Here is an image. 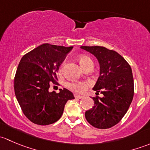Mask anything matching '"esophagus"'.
<instances>
[{
	"mask_svg": "<svg viewBox=\"0 0 150 150\" xmlns=\"http://www.w3.org/2000/svg\"><path fill=\"white\" fill-rule=\"evenodd\" d=\"M75 97L76 98V99H83V98H84V96H82V95H79V94H75Z\"/></svg>",
	"mask_w": 150,
	"mask_h": 150,
	"instance_id": "obj_1",
	"label": "esophagus"
}]
</instances>
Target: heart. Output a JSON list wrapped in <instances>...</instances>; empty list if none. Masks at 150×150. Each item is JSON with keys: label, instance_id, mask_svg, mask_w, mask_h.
<instances>
[{"label": "heart", "instance_id": "b5f03b06", "mask_svg": "<svg viewBox=\"0 0 150 150\" xmlns=\"http://www.w3.org/2000/svg\"><path fill=\"white\" fill-rule=\"evenodd\" d=\"M78 61H79L80 64L82 67V68H83L86 67L87 64H93V62L91 59L89 57H88L87 56L85 55H81L78 57ZM64 62H63L59 67V74L61 75L63 71V67H64ZM89 83H83V82H78V83H72L69 84V87L71 88L72 89L75 90V91L78 92H83L86 88V86H88Z\"/></svg>", "mask_w": 150, "mask_h": 150}]
</instances>
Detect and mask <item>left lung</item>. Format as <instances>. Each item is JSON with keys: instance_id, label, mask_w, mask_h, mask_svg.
Masks as SVG:
<instances>
[{"instance_id": "8db88e82", "label": "left lung", "mask_w": 150, "mask_h": 150, "mask_svg": "<svg viewBox=\"0 0 150 150\" xmlns=\"http://www.w3.org/2000/svg\"><path fill=\"white\" fill-rule=\"evenodd\" d=\"M93 54L99 64V77L93 91L103 94L93 97L94 105L85 112L93 127L106 129L118 123L128 111L134 93L131 66L116 51L102 46H81Z\"/></svg>"}]
</instances>
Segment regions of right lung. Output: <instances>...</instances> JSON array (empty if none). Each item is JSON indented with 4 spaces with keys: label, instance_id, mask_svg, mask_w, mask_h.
<instances>
[{
    "label": "right lung",
    "instance_id": "add662e5",
    "mask_svg": "<svg viewBox=\"0 0 150 150\" xmlns=\"http://www.w3.org/2000/svg\"><path fill=\"white\" fill-rule=\"evenodd\" d=\"M73 47L44 43L23 56L14 78V92L25 115L33 123L52 124L59 120L67 102L75 99L67 89L50 92L58 85L57 74L67 54Z\"/></svg>",
    "mask_w": 150,
    "mask_h": 150
}]
</instances>
